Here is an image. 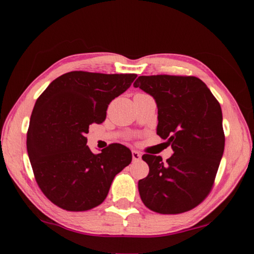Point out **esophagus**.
Instances as JSON below:
<instances>
[{
  "label": "esophagus",
  "instance_id": "obj_1",
  "mask_svg": "<svg viewBox=\"0 0 254 254\" xmlns=\"http://www.w3.org/2000/svg\"><path fill=\"white\" fill-rule=\"evenodd\" d=\"M132 159H133V161H140L141 154L137 151H135V150H132Z\"/></svg>",
  "mask_w": 254,
  "mask_h": 254
}]
</instances>
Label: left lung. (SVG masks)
Here are the masks:
<instances>
[{
    "mask_svg": "<svg viewBox=\"0 0 254 254\" xmlns=\"http://www.w3.org/2000/svg\"><path fill=\"white\" fill-rule=\"evenodd\" d=\"M133 86L156 100L157 134L174 151L167 162L143 154L149 174L137 184L141 199L156 213L188 212L212 190L224 152L220 103L195 76H140Z\"/></svg>",
    "mask_w": 254,
    "mask_h": 254,
    "instance_id": "obj_1",
    "label": "left lung"
}]
</instances>
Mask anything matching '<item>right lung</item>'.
Masks as SVG:
<instances>
[{
	"mask_svg": "<svg viewBox=\"0 0 254 254\" xmlns=\"http://www.w3.org/2000/svg\"><path fill=\"white\" fill-rule=\"evenodd\" d=\"M135 78V74L70 71L38 97L27 150L38 186L58 207L69 212L96 207L115 176L131 163L130 149L120 143L93 153L86 133L91 124L105 121L107 106Z\"/></svg>",
	"mask_w": 254,
	"mask_h": 254,
	"instance_id": "right-lung-1",
	"label": "right lung"
}]
</instances>
